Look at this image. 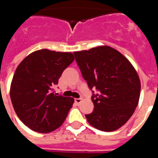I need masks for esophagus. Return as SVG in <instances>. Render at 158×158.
Masks as SVG:
<instances>
[{
	"label": "esophagus",
	"mask_w": 158,
	"mask_h": 158,
	"mask_svg": "<svg viewBox=\"0 0 158 158\" xmlns=\"http://www.w3.org/2000/svg\"><path fill=\"white\" fill-rule=\"evenodd\" d=\"M82 101V99L81 98H76L75 99V103L77 104H81V102Z\"/></svg>",
	"instance_id": "34e87169"
}]
</instances>
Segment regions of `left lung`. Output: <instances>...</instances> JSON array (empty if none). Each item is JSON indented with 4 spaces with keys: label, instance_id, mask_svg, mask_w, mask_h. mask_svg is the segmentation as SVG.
<instances>
[{
    "label": "left lung",
    "instance_id": "left-lung-1",
    "mask_svg": "<svg viewBox=\"0 0 158 158\" xmlns=\"http://www.w3.org/2000/svg\"><path fill=\"white\" fill-rule=\"evenodd\" d=\"M73 54L89 87L99 91L92 97L94 110L85 115L88 122L100 131H116L129 120L139 104L141 82L136 69L109 46Z\"/></svg>",
    "mask_w": 158,
    "mask_h": 158
}]
</instances>
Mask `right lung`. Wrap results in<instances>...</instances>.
<instances>
[{
	"instance_id": "add662e5",
	"label": "right lung",
	"mask_w": 158,
	"mask_h": 158,
	"mask_svg": "<svg viewBox=\"0 0 158 158\" xmlns=\"http://www.w3.org/2000/svg\"><path fill=\"white\" fill-rule=\"evenodd\" d=\"M73 60L70 52L42 49L17 66L10 86L11 101L17 116L31 130L50 133L66 118L74 99L57 96L52 89Z\"/></svg>"
}]
</instances>
